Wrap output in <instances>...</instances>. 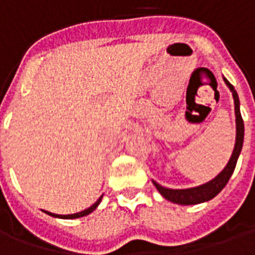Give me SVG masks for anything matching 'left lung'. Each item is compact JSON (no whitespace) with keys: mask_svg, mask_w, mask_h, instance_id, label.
Segmentation results:
<instances>
[{"mask_svg":"<svg viewBox=\"0 0 255 255\" xmlns=\"http://www.w3.org/2000/svg\"><path fill=\"white\" fill-rule=\"evenodd\" d=\"M225 84L230 87L232 91V97H234V104H235V116H236V140H235V147L232 151L228 164L225 166L223 171L220 172L217 176L214 177L213 180L205 183L202 186H198V187L192 188H184V190H172V188L162 187L161 184L155 183L153 180V184L155 188L160 191L162 197L171 201L173 203H179V205H197V203L206 202L210 201L212 198H214L219 194L223 188L227 186V183L230 180V177L232 176V173L235 171L236 162L239 158V154L242 151V146H243V136H245V124H243V119L241 115V108H239V97L236 90L234 89V86L224 78Z\"/></svg>","mask_w":255,"mask_h":255,"instance_id":"1","label":"left lung"}]
</instances>
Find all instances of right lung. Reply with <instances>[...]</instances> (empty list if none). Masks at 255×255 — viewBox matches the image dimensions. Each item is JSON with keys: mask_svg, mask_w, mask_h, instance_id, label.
<instances>
[{"mask_svg": "<svg viewBox=\"0 0 255 255\" xmlns=\"http://www.w3.org/2000/svg\"><path fill=\"white\" fill-rule=\"evenodd\" d=\"M101 199H102V195L98 198V201L94 203V205H91L89 209H86V210H82V212H79V213H73V214H54L50 213V212H46V210H43L45 213L49 214V216H52V217H58V219H79V217H83V216H87L91 212H94L97 206L101 203Z\"/></svg>", "mask_w": 255, "mask_h": 255, "instance_id": "right-lung-1", "label": "right lung"}]
</instances>
